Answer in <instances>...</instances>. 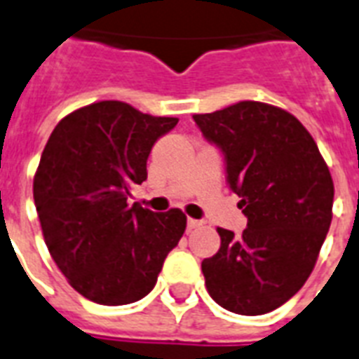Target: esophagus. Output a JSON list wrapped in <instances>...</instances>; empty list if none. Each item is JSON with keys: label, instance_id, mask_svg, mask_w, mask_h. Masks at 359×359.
Instances as JSON below:
<instances>
[{"label": "esophagus", "instance_id": "34e87169", "mask_svg": "<svg viewBox=\"0 0 359 359\" xmlns=\"http://www.w3.org/2000/svg\"><path fill=\"white\" fill-rule=\"evenodd\" d=\"M201 225H203L201 219L188 218V229H197V227H201Z\"/></svg>", "mask_w": 359, "mask_h": 359}]
</instances>
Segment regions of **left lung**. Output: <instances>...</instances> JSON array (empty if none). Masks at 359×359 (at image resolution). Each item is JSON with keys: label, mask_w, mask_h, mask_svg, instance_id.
I'll return each instance as SVG.
<instances>
[{"label": "left lung", "mask_w": 359, "mask_h": 359, "mask_svg": "<svg viewBox=\"0 0 359 359\" xmlns=\"http://www.w3.org/2000/svg\"><path fill=\"white\" fill-rule=\"evenodd\" d=\"M194 121L224 151L248 218L240 236L218 227V253L201 262L208 294L238 315L273 311L304 287L330 229L328 165L306 126L278 106L242 100Z\"/></svg>", "instance_id": "obj_1"}]
</instances>
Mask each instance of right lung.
<instances>
[{
  "label": "right lung",
  "instance_id": "add662e5",
  "mask_svg": "<svg viewBox=\"0 0 359 359\" xmlns=\"http://www.w3.org/2000/svg\"><path fill=\"white\" fill-rule=\"evenodd\" d=\"M179 123L119 100H102L59 121L42 151L33 199L50 255L87 300L124 306L154 289L165 257L184 235L179 208L128 207L147 179V158Z\"/></svg>",
  "mask_w": 359,
  "mask_h": 359
}]
</instances>
